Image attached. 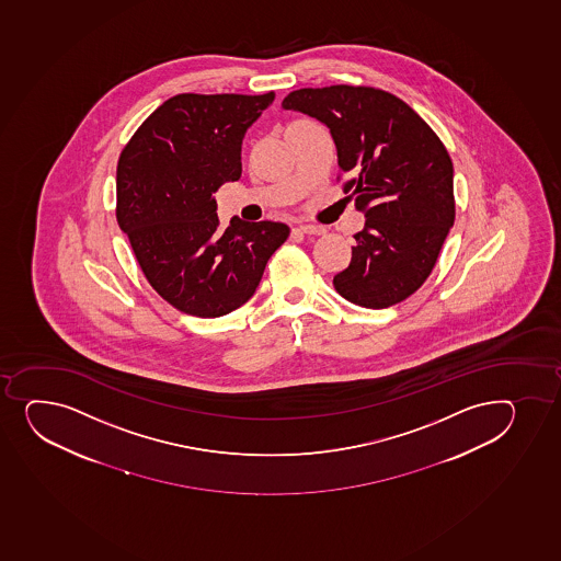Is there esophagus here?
Returning a JSON list of instances; mask_svg holds the SVG:
<instances>
[{"instance_id": "esophagus-1", "label": "esophagus", "mask_w": 561, "mask_h": 561, "mask_svg": "<svg viewBox=\"0 0 561 561\" xmlns=\"http://www.w3.org/2000/svg\"><path fill=\"white\" fill-rule=\"evenodd\" d=\"M295 232H301V234H308V237H321L327 230L321 225H295Z\"/></svg>"}]
</instances>
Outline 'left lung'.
I'll return each mask as SVG.
<instances>
[{"label": "left lung", "instance_id": "obj_1", "mask_svg": "<svg viewBox=\"0 0 561 561\" xmlns=\"http://www.w3.org/2000/svg\"><path fill=\"white\" fill-rule=\"evenodd\" d=\"M283 108L331 130L347 199L366 216L347 270L334 277L358 307H393L421 288L455 225L453 160L436 133L390 92L334 84L289 92Z\"/></svg>", "mask_w": 561, "mask_h": 561}]
</instances>
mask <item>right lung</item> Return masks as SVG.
<instances>
[{
	"label": "right lung",
	"mask_w": 561,
	"mask_h": 561,
	"mask_svg": "<svg viewBox=\"0 0 561 561\" xmlns=\"http://www.w3.org/2000/svg\"><path fill=\"white\" fill-rule=\"evenodd\" d=\"M275 100L179 94L164 101L119 154L116 218L149 284L171 307L219 318L253 297L288 225L230 219L214 194L242 175L245 130Z\"/></svg>",
	"instance_id": "1"
}]
</instances>
